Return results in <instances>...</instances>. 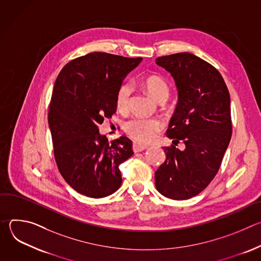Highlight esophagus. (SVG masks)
<instances>
[{"label":"esophagus","mask_w":261,"mask_h":261,"mask_svg":"<svg viewBox=\"0 0 261 261\" xmlns=\"http://www.w3.org/2000/svg\"><path fill=\"white\" fill-rule=\"evenodd\" d=\"M132 148H133V151H134L135 153H137V152H142V151L146 150V148H147V145L141 144V143H139V142H133Z\"/></svg>","instance_id":"34e87169"}]
</instances>
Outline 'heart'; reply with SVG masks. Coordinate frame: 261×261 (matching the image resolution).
I'll return each mask as SVG.
<instances>
[{
  "instance_id": "heart-1",
  "label": "heart",
  "mask_w": 261,
  "mask_h": 261,
  "mask_svg": "<svg viewBox=\"0 0 261 261\" xmlns=\"http://www.w3.org/2000/svg\"><path fill=\"white\" fill-rule=\"evenodd\" d=\"M143 87L156 101H166L170 90L168 84L161 76L151 75L144 80ZM132 86L130 82H123L118 87L116 93V105L120 111H127L129 108ZM163 123L158 119L134 118L128 121L124 130L131 138L140 143H150L155 141L163 129Z\"/></svg>"
}]
</instances>
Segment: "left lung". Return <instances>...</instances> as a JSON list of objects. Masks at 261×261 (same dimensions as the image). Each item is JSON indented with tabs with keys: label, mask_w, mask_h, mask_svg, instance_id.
<instances>
[{
	"label": "left lung",
	"mask_w": 261,
	"mask_h": 261,
	"mask_svg": "<svg viewBox=\"0 0 261 261\" xmlns=\"http://www.w3.org/2000/svg\"><path fill=\"white\" fill-rule=\"evenodd\" d=\"M174 79L178 101L166 134V160L155 172L157 190L174 200L203 191L217 174L231 139L230 96L220 72L190 53L156 59ZM181 141L185 150L175 145Z\"/></svg>",
	"instance_id": "obj_1"
}]
</instances>
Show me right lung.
<instances>
[{
  "label": "right lung",
  "mask_w": 261,
  "mask_h": 261,
  "mask_svg": "<svg viewBox=\"0 0 261 261\" xmlns=\"http://www.w3.org/2000/svg\"><path fill=\"white\" fill-rule=\"evenodd\" d=\"M141 58L91 53L70 61L56 80L48 111L54 155L64 179L79 193L102 198L122 184L120 164L133 155L132 141L108 143L99 133L116 114V93Z\"/></svg>",
  "instance_id": "obj_1"
}]
</instances>
